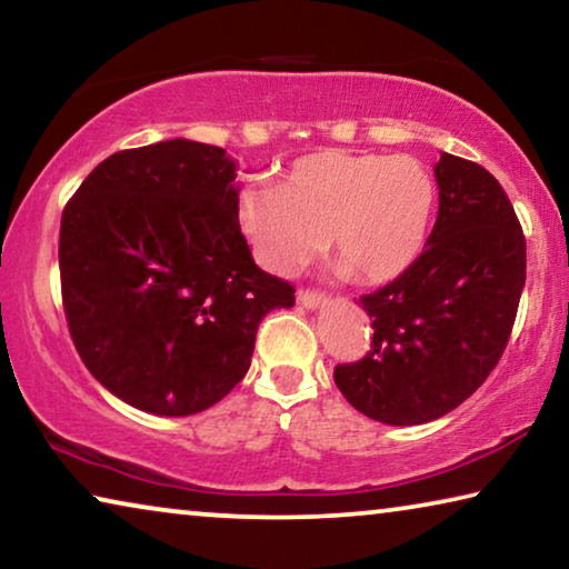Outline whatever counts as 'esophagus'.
Returning <instances> with one entry per match:
<instances>
[{
  "label": "esophagus",
  "mask_w": 569,
  "mask_h": 569,
  "mask_svg": "<svg viewBox=\"0 0 569 569\" xmlns=\"http://www.w3.org/2000/svg\"><path fill=\"white\" fill-rule=\"evenodd\" d=\"M299 303L306 309H319V306L327 303V293L313 291V288H301L299 291Z\"/></svg>",
  "instance_id": "34e87169"
}]
</instances>
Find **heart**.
Segmentation results:
<instances>
[{
	"mask_svg": "<svg viewBox=\"0 0 569 569\" xmlns=\"http://www.w3.org/2000/svg\"><path fill=\"white\" fill-rule=\"evenodd\" d=\"M436 207L438 184L420 159L329 149L296 159L281 187L242 189L238 220L278 276L309 266L329 238L341 270L387 283L426 250Z\"/></svg>",
	"mask_w": 569,
	"mask_h": 569,
	"instance_id": "heart-1",
	"label": "heart"
}]
</instances>
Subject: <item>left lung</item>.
Returning <instances> with one entry per match:
<instances>
[{"label":"left lung","instance_id":"8db88e82","mask_svg":"<svg viewBox=\"0 0 569 569\" xmlns=\"http://www.w3.org/2000/svg\"><path fill=\"white\" fill-rule=\"evenodd\" d=\"M438 220L420 258L372 293V347L333 367L341 395L367 418L420 426L458 408L499 365L527 281V240L491 171L443 154Z\"/></svg>","mask_w":569,"mask_h":569}]
</instances>
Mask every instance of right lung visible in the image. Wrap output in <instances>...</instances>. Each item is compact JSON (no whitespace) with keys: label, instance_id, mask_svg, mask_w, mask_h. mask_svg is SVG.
Here are the masks:
<instances>
[{"label":"right lung","instance_id":"1","mask_svg":"<svg viewBox=\"0 0 569 569\" xmlns=\"http://www.w3.org/2000/svg\"><path fill=\"white\" fill-rule=\"evenodd\" d=\"M236 161L171 139L103 159L60 220L70 339L116 398L194 415L246 377L258 323L296 288L252 263Z\"/></svg>","mask_w":569,"mask_h":569}]
</instances>
